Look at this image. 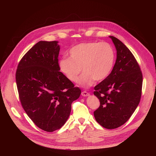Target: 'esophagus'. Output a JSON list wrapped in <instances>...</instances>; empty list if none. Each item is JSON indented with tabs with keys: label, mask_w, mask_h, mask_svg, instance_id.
I'll list each match as a JSON object with an SVG mask.
<instances>
[{
	"label": "esophagus",
	"mask_w": 156,
	"mask_h": 156,
	"mask_svg": "<svg viewBox=\"0 0 156 156\" xmlns=\"http://www.w3.org/2000/svg\"><path fill=\"white\" fill-rule=\"evenodd\" d=\"M81 95H82L83 96H84V97H86V96H90V94H89L88 92H86V91H83V92H82V93H81Z\"/></svg>",
	"instance_id": "34e87169"
}]
</instances>
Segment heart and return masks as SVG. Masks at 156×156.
Returning a JSON list of instances; mask_svg holds the SVG:
<instances>
[{
	"mask_svg": "<svg viewBox=\"0 0 156 156\" xmlns=\"http://www.w3.org/2000/svg\"><path fill=\"white\" fill-rule=\"evenodd\" d=\"M69 58L60 60V67L71 82L88 88L94 81H101L110 74L115 60V51L107 42H86L75 45L69 52Z\"/></svg>",
	"mask_w": 156,
	"mask_h": 156,
	"instance_id": "heart-1",
	"label": "heart"
}]
</instances>
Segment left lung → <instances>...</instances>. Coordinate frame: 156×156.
Wrapping results in <instances>:
<instances>
[{
    "label": "left lung",
    "instance_id": "obj_1",
    "mask_svg": "<svg viewBox=\"0 0 156 156\" xmlns=\"http://www.w3.org/2000/svg\"><path fill=\"white\" fill-rule=\"evenodd\" d=\"M116 49V60L111 73L94 87L100 105L94 112L98 124L105 128H117L125 124L140 102L143 75L129 49L110 36Z\"/></svg>",
    "mask_w": 156,
    "mask_h": 156
}]
</instances>
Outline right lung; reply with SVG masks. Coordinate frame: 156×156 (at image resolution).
Masks as SVG:
<instances>
[{"label": "right lung", "mask_w": 156, "mask_h": 156, "mask_svg": "<svg viewBox=\"0 0 156 156\" xmlns=\"http://www.w3.org/2000/svg\"><path fill=\"white\" fill-rule=\"evenodd\" d=\"M58 41H40L23 56L16 79L23 109L32 122L48 132L62 127L72 103L81 90L60 72Z\"/></svg>", "instance_id": "add662e5"}]
</instances>
